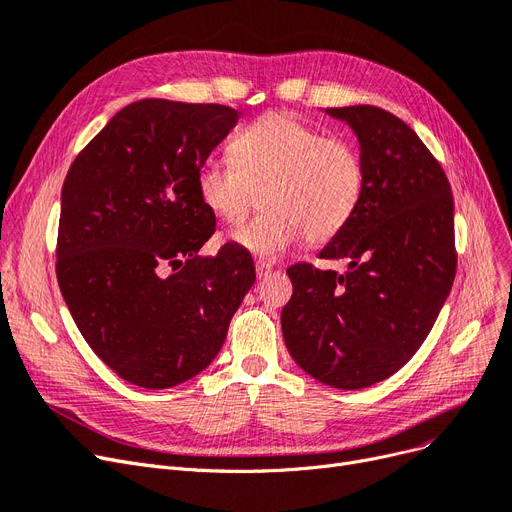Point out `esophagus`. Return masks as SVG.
Listing matches in <instances>:
<instances>
[{
  "label": "esophagus",
  "instance_id": "esophagus-1",
  "mask_svg": "<svg viewBox=\"0 0 512 512\" xmlns=\"http://www.w3.org/2000/svg\"><path fill=\"white\" fill-rule=\"evenodd\" d=\"M255 270H257V278H266L272 272V266L266 261H257L255 263Z\"/></svg>",
  "mask_w": 512,
  "mask_h": 512
}]
</instances>
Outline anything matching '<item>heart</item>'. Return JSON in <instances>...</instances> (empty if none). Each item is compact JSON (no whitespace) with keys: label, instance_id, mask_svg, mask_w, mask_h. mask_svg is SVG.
I'll return each mask as SVG.
<instances>
[{"label":"heart","instance_id":"1","mask_svg":"<svg viewBox=\"0 0 512 512\" xmlns=\"http://www.w3.org/2000/svg\"><path fill=\"white\" fill-rule=\"evenodd\" d=\"M232 162H204L196 173L202 204L238 227L259 204L266 211L234 234L259 257H276L304 238L333 240L356 213L365 160L346 139L325 137L291 113H266L230 145Z\"/></svg>","mask_w":512,"mask_h":512}]
</instances>
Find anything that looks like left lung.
<instances>
[{
  "label": "left lung",
  "mask_w": 512,
  "mask_h": 512,
  "mask_svg": "<svg viewBox=\"0 0 512 512\" xmlns=\"http://www.w3.org/2000/svg\"><path fill=\"white\" fill-rule=\"evenodd\" d=\"M361 143L365 189L356 213L320 259L346 274L295 263L282 335L314 380L358 390L399 371L420 350L458 268L451 185L422 139L373 105L329 107Z\"/></svg>",
  "instance_id": "1"
}]
</instances>
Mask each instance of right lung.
Wrapping results in <instances>:
<instances>
[{
    "mask_svg": "<svg viewBox=\"0 0 512 512\" xmlns=\"http://www.w3.org/2000/svg\"><path fill=\"white\" fill-rule=\"evenodd\" d=\"M236 122L238 111L217 103H130L65 177L61 293L92 352L135 386L173 388L211 365L255 282L236 242L198 257L215 215L196 173Z\"/></svg>",
    "mask_w": 512,
    "mask_h": 512,
    "instance_id": "1",
    "label": "right lung"
}]
</instances>
